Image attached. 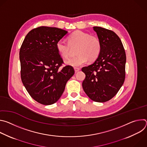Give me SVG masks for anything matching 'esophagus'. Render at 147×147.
Wrapping results in <instances>:
<instances>
[{
  "instance_id": "esophagus-1",
  "label": "esophagus",
  "mask_w": 147,
  "mask_h": 147,
  "mask_svg": "<svg viewBox=\"0 0 147 147\" xmlns=\"http://www.w3.org/2000/svg\"><path fill=\"white\" fill-rule=\"evenodd\" d=\"M80 69H79V68H77V67H75V68H74V71H75L76 73L78 72V71H80Z\"/></svg>"
}]
</instances>
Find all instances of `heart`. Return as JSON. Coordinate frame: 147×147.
<instances>
[{"mask_svg": "<svg viewBox=\"0 0 147 147\" xmlns=\"http://www.w3.org/2000/svg\"><path fill=\"white\" fill-rule=\"evenodd\" d=\"M77 48V56L65 61L68 66L77 67L90 61L95 60L99 56L102 45L99 38L81 31H76L68 37V44L63 40H59L56 43V49L63 58L69 57L72 48Z\"/></svg>", "mask_w": 147, "mask_h": 147, "instance_id": "1", "label": "heart"}]
</instances>
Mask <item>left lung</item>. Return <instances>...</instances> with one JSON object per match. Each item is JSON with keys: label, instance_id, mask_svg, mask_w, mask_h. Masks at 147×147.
<instances>
[{"label": "left lung", "instance_id": "8db88e82", "mask_svg": "<svg viewBox=\"0 0 147 147\" xmlns=\"http://www.w3.org/2000/svg\"><path fill=\"white\" fill-rule=\"evenodd\" d=\"M93 30L101 42V51L92 64L82 68L86 74L82 86L91 100L105 102L115 96L123 84L126 56L116 34L100 27Z\"/></svg>", "mask_w": 147, "mask_h": 147}]
</instances>
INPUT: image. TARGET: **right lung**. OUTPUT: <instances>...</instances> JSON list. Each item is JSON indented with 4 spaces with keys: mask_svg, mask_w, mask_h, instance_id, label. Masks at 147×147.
Wrapping results in <instances>:
<instances>
[{
    "mask_svg": "<svg viewBox=\"0 0 147 147\" xmlns=\"http://www.w3.org/2000/svg\"><path fill=\"white\" fill-rule=\"evenodd\" d=\"M67 33L56 27H40L27 34L21 47L23 84L31 96L41 104L49 105L56 102L74 74L72 66L59 69L63 61L56 43Z\"/></svg>",
    "mask_w": 147,
    "mask_h": 147,
    "instance_id": "obj_1",
    "label": "right lung"
}]
</instances>
